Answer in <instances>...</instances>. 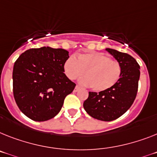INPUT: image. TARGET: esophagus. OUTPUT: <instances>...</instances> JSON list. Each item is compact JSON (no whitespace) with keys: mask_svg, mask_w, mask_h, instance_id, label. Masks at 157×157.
<instances>
[{"mask_svg":"<svg viewBox=\"0 0 157 157\" xmlns=\"http://www.w3.org/2000/svg\"><path fill=\"white\" fill-rule=\"evenodd\" d=\"M80 89H81V87H79L78 85H76V86L75 87V89H74V92H75V93H76V92H77V91H78Z\"/></svg>","mask_w":157,"mask_h":157,"instance_id":"esophagus-1","label":"esophagus"}]
</instances>
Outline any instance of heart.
<instances>
[{"label": "heart", "mask_w": 157, "mask_h": 157, "mask_svg": "<svg viewBox=\"0 0 157 157\" xmlns=\"http://www.w3.org/2000/svg\"><path fill=\"white\" fill-rule=\"evenodd\" d=\"M64 73L68 79L74 80L82 76L80 83L90 85L95 92L110 89L119 81L121 75V64L101 52H93L79 55L77 59L70 56L64 62Z\"/></svg>", "instance_id": "b5f03b06"}]
</instances>
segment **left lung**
<instances>
[{
	"label": "left lung",
	"instance_id": "8db88e82",
	"mask_svg": "<svg viewBox=\"0 0 157 157\" xmlns=\"http://www.w3.org/2000/svg\"><path fill=\"white\" fill-rule=\"evenodd\" d=\"M106 51L121 66L119 81L112 88L100 93L89 92L83 106L89 116L103 121H112L128 111L135 101L140 79V65L132 56L112 48Z\"/></svg>",
	"mask_w": 157,
	"mask_h": 157
}]
</instances>
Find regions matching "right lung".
<instances>
[{"instance_id": "right-lung-1", "label": "right lung", "mask_w": 157, "mask_h": 157, "mask_svg": "<svg viewBox=\"0 0 157 157\" xmlns=\"http://www.w3.org/2000/svg\"><path fill=\"white\" fill-rule=\"evenodd\" d=\"M69 57L63 48H30L16 60L13 71L14 99L22 113L35 121L52 119L76 84L64 73Z\"/></svg>"}]
</instances>
